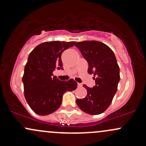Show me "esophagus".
I'll list each match as a JSON object with an SVG mask.
<instances>
[{"instance_id":"esophagus-1","label":"esophagus","mask_w":146,"mask_h":146,"mask_svg":"<svg viewBox=\"0 0 146 146\" xmlns=\"http://www.w3.org/2000/svg\"><path fill=\"white\" fill-rule=\"evenodd\" d=\"M82 84L81 83H78V87H82Z\"/></svg>"}]
</instances>
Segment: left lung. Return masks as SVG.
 Returning a JSON list of instances; mask_svg holds the SVG:
<instances>
[{"label": "left lung", "instance_id": "left-lung-1", "mask_svg": "<svg viewBox=\"0 0 146 146\" xmlns=\"http://www.w3.org/2000/svg\"><path fill=\"white\" fill-rule=\"evenodd\" d=\"M76 46L88 62L87 72L94 74L96 85L87 90L84 99H76L82 111L90 115H99L109 107L117 90L119 68L113 50L101 42L95 40L78 42Z\"/></svg>", "mask_w": 146, "mask_h": 146}]
</instances>
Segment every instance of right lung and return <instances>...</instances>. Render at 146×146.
I'll use <instances>...</instances> for the list:
<instances>
[{
    "label": "right lung",
    "mask_w": 146,
    "mask_h": 146,
    "mask_svg": "<svg viewBox=\"0 0 146 146\" xmlns=\"http://www.w3.org/2000/svg\"><path fill=\"white\" fill-rule=\"evenodd\" d=\"M75 43V41L45 42L29 54L22 82L26 100L36 114L47 115L56 111L62 102L63 94L77 87L73 79L60 81L52 73L56 68H62L61 54Z\"/></svg>",
    "instance_id": "1"
}]
</instances>
